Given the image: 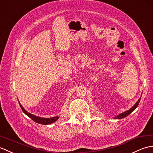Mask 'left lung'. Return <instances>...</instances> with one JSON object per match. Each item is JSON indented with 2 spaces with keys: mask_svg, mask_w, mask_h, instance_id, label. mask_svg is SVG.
Masks as SVG:
<instances>
[{
  "mask_svg": "<svg viewBox=\"0 0 153 153\" xmlns=\"http://www.w3.org/2000/svg\"><path fill=\"white\" fill-rule=\"evenodd\" d=\"M140 100H141V98H140V99L138 100V101H137L136 103H135V104L134 105V106L130 108V109H129V110H128V111H126L124 112V113H123L118 114L117 117H116L114 118L115 119H117V118H118V119H120V118H123L126 117L127 116H128L129 114H130L131 113H132V112H133V111L135 109V108H136L137 107L138 105H139V103H140Z\"/></svg>",
  "mask_w": 153,
  "mask_h": 153,
  "instance_id": "8db88e82",
  "label": "left lung"
}]
</instances>
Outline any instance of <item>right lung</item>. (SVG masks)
Masks as SVG:
<instances>
[{"instance_id":"obj_1","label":"right lung","mask_w":153,"mask_h":153,"mask_svg":"<svg viewBox=\"0 0 153 153\" xmlns=\"http://www.w3.org/2000/svg\"><path fill=\"white\" fill-rule=\"evenodd\" d=\"M20 107H21L22 110L23 111V113H24L26 115L31 118L33 120H34L35 122H36V123L39 124H44V125H47V124H50L54 122H56L57 120H58L59 117H54L52 118H41L39 117H36L35 115H33L32 114H30L29 113H27V111H26L24 108L22 107V105L19 103Z\"/></svg>"}]
</instances>
